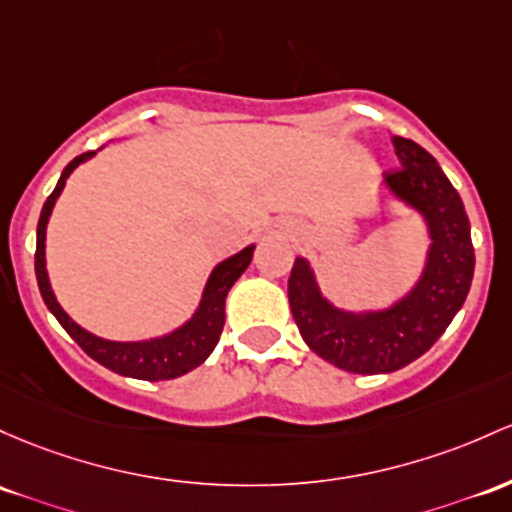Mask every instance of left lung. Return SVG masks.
I'll return each instance as SVG.
<instances>
[{"mask_svg":"<svg viewBox=\"0 0 512 512\" xmlns=\"http://www.w3.org/2000/svg\"><path fill=\"white\" fill-rule=\"evenodd\" d=\"M401 170L386 174L393 199L420 213L430 247L406 294L376 311H345L320 291L306 257L289 277V306L303 342L325 362L352 374H389L430 350L462 308L474 277L471 226L457 189L428 150L393 136Z\"/></svg>","mask_w":512,"mask_h":512,"instance_id":"1","label":"left lung"}]
</instances>
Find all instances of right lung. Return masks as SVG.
I'll return each mask as SVG.
<instances>
[{
	"label": "right lung",
	"instance_id": "obj_1",
	"mask_svg": "<svg viewBox=\"0 0 512 512\" xmlns=\"http://www.w3.org/2000/svg\"><path fill=\"white\" fill-rule=\"evenodd\" d=\"M97 155L82 153L80 157L70 162L60 174L58 184H55L53 194L48 196L46 204H43L41 218H38V230H36V279L38 289H41L43 301H46L48 311L58 318V323L63 325L72 340L87 352L94 362L104 364L111 372L121 376H131V379H143V381H167L177 379V376L192 372L199 367L201 362H206V357L211 355L213 347L218 345L221 338L223 323H226V296L230 286L240 279V274L250 267L252 252L255 245H247L240 252H235L228 260L218 262L209 274V282L204 286V294H201L199 308L194 311V316L184 325H179L172 333L160 335V338L150 340H136V342H119V340H106L99 335L89 333L82 325H77L67 313L63 311L58 299H55L53 289H50L48 269H46V228L48 218L53 213L55 201L63 194L67 177L82 165V162L92 160Z\"/></svg>",
	"mask_w": 512,
	"mask_h": 512
}]
</instances>
